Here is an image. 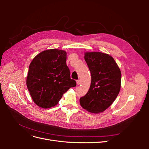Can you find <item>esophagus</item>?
I'll list each match as a JSON object with an SVG mask.
<instances>
[{
  "label": "esophagus",
  "instance_id": "obj_1",
  "mask_svg": "<svg viewBox=\"0 0 149 149\" xmlns=\"http://www.w3.org/2000/svg\"><path fill=\"white\" fill-rule=\"evenodd\" d=\"M80 84V80H77V81H76V84H77V85H79Z\"/></svg>",
  "mask_w": 149,
  "mask_h": 149
}]
</instances>
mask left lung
<instances>
[{"label": "left lung", "mask_w": 149, "mask_h": 149, "mask_svg": "<svg viewBox=\"0 0 149 149\" xmlns=\"http://www.w3.org/2000/svg\"><path fill=\"white\" fill-rule=\"evenodd\" d=\"M84 60L91 72V83L79 102L84 109L97 114L107 109L119 94L121 72L114 58L108 54L86 52Z\"/></svg>", "instance_id": "left-lung-1"}]
</instances>
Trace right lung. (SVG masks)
Here are the masks:
<instances>
[{
	"label": "right lung",
	"mask_w": 149,
	"mask_h": 149,
	"mask_svg": "<svg viewBox=\"0 0 149 149\" xmlns=\"http://www.w3.org/2000/svg\"><path fill=\"white\" fill-rule=\"evenodd\" d=\"M66 52L58 49L40 53L30 63L26 86L34 102L42 108L55 106L63 94L75 87L66 65Z\"/></svg>",
	"instance_id": "add662e5"
}]
</instances>
